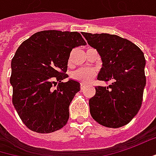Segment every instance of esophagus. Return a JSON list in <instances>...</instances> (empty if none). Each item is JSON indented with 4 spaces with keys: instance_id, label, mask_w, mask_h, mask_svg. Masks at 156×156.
Returning a JSON list of instances; mask_svg holds the SVG:
<instances>
[{
    "instance_id": "1",
    "label": "esophagus",
    "mask_w": 156,
    "mask_h": 156,
    "mask_svg": "<svg viewBox=\"0 0 156 156\" xmlns=\"http://www.w3.org/2000/svg\"><path fill=\"white\" fill-rule=\"evenodd\" d=\"M80 88H81V89H84V88H86V84H84V83H81V84H80Z\"/></svg>"
}]
</instances>
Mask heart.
I'll return each instance as SVG.
<instances>
[{
	"label": "heart",
	"mask_w": 156,
	"mask_h": 156,
	"mask_svg": "<svg viewBox=\"0 0 156 156\" xmlns=\"http://www.w3.org/2000/svg\"><path fill=\"white\" fill-rule=\"evenodd\" d=\"M96 70L92 68H82L72 72V79L80 83H90L96 76Z\"/></svg>",
	"instance_id": "1"
}]
</instances>
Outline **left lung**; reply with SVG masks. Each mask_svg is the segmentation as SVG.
I'll return each instance as SVG.
<instances>
[{"mask_svg":"<svg viewBox=\"0 0 156 156\" xmlns=\"http://www.w3.org/2000/svg\"><path fill=\"white\" fill-rule=\"evenodd\" d=\"M82 35L102 61L97 78L114 81L108 87H95V95L89 100L91 115L106 127H122L132 121L141 107L146 87L144 54L134 43L117 35Z\"/></svg>","mask_w":156,"mask_h":156,"instance_id":"1","label":"left lung"}]
</instances>
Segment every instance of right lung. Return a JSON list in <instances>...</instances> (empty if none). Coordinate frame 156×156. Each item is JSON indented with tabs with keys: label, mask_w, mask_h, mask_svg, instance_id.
I'll return each instance as SVG.
<instances>
[{
	"label": "right lung",
	"mask_w": 156,
	"mask_h": 156,
	"mask_svg": "<svg viewBox=\"0 0 156 156\" xmlns=\"http://www.w3.org/2000/svg\"><path fill=\"white\" fill-rule=\"evenodd\" d=\"M87 42L78 32L56 30L34 33L19 46L11 61L12 102L23 123L39 133L62 128L69 106L80 90L66 74L70 52Z\"/></svg>",
	"instance_id": "obj_1"
}]
</instances>
